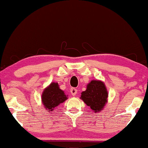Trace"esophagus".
Masks as SVG:
<instances>
[{"label":"esophagus","mask_w":148,"mask_h":148,"mask_svg":"<svg viewBox=\"0 0 148 148\" xmlns=\"http://www.w3.org/2000/svg\"><path fill=\"white\" fill-rule=\"evenodd\" d=\"M70 92H71V93H72V95L74 96V95H76L77 92H78V90H77V89H76V88H71V90H70Z\"/></svg>","instance_id":"1"}]
</instances>
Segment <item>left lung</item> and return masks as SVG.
<instances>
[{
  "mask_svg": "<svg viewBox=\"0 0 148 148\" xmlns=\"http://www.w3.org/2000/svg\"><path fill=\"white\" fill-rule=\"evenodd\" d=\"M108 93L105 84L99 80H92L82 93L81 99L95 112L101 111L107 103Z\"/></svg>",
  "mask_w": 148,
  "mask_h": 148,
  "instance_id": "8db88e82",
  "label": "left lung"
}]
</instances>
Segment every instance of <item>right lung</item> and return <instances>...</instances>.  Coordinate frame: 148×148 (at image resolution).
<instances>
[{"label":"right lung","instance_id":"obj_1","mask_svg":"<svg viewBox=\"0 0 148 148\" xmlns=\"http://www.w3.org/2000/svg\"><path fill=\"white\" fill-rule=\"evenodd\" d=\"M67 99L64 91L60 90L57 83L53 82L43 91L42 102L48 111H53L55 107Z\"/></svg>","mask_w":148,"mask_h":148}]
</instances>
